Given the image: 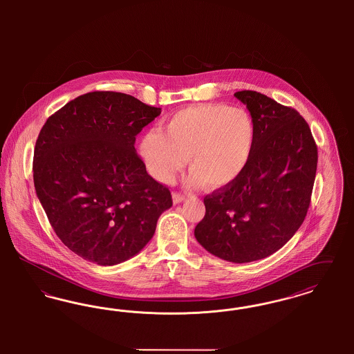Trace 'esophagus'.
<instances>
[{
	"instance_id": "esophagus-1",
	"label": "esophagus",
	"mask_w": 354,
	"mask_h": 354,
	"mask_svg": "<svg viewBox=\"0 0 354 354\" xmlns=\"http://www.w3.org/2000/svg\"><path fill=\"white\" fill-rule=\"evenodd\" d=\"M185 199V195H182V194H179V192H174V194H172V202H174V204H179V203L183 202Z\"/></svg>"
}]
</instances>
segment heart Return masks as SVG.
<instances>
[{
    "label": "heart",
    "instance_id": "obj_1",
    "mask_svg": "<svg viewBox=\"0 0 354 354\" xmlns=\"http://www.w3.org/2000/svg\"><path fill=\"white\" fill-rule=\"evenodd\" d=\"M256 139L251 115L221 103L189 106L171 115L162 130L143 135L140 156L160 183H169L188 156L189 182L209 189L235 183L247 169Z\"/></svg>",
    "mask_w": 354,
    "mask_h": 354
}]
</instances>
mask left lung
Returning a JSON list of instances; mask_svg holds the SVG:
<instances>
[{
  "label": "left lung",
  "mask_w": 354,
  "mask_h": 354,
  "mask_svg": "<svg viewBox=\"0 0 354 354\" xmlns=\"http://www.w3.org/2000/svg\"><path fill=\"white\" fill-rule=\"evenodd\" d=\"M235 97L252 117V156L235 183L204 198L205 215L195 237L208 252L240 264L279 251L303 224L316 178L317 146L295 109L251 90Z\"/></svg>",
  "instance_id": "obj_1"
}]
</instances>
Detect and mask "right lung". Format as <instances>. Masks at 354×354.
Wrapping results in <instances>:
<instances>
[{"label": "right lung", "mask_w": 354, "mask_h": 354, "mask_svg": "<svg viewBox=\"0 0 354 354\" xmlns=\"http://www.w3.org/2000/svg\"><path fill=\"white\" fill-rule=\"evenodd\" d=\"M133 95L93 91L41 129L33 179L51 227L70 251L98 266L129 260L151 240L171 192L147 174L135 136L160 115Z\"/></svg>", "instance_id": "add662e5"}]
</instances>
